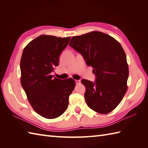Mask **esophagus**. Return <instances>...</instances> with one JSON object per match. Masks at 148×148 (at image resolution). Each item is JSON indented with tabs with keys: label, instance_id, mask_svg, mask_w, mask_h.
I'll list each match as a JSON object with an SVG mask.
<instances>
[{
	"label": "esophagus",
	"instance_id": "34e87169",
	"mask_svg": "<svg viewBox=\"0 0 148 148\" xmlns=\"http://www.w3.org/2000/svg\"><path fill=\"white\" fill-rule=\"evenodd\" d=\"M75 82H76V83L77 84H78L81 83V81L80 80H75Z\"/></svg>",
	"mask_w": 148,
	"mask_h": 148
}]
</instances>
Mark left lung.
<instances>
[{"label":"left lung","mask_w":148,"mask_h":148,"mask_svg":"<svg viewBox=\"0 0 148 148\" xmlns=\"http://www.w3.org/2000/svg\"><path fill=\"white\" fill-rule=\"evenodd\" d=\"M69 46L93 68L95 81L81 80L88 106L101 114L111 112L127 90L129 72L122 46L111 36L97 31L72 37Z\"/></svg>","instance_id":"1"}]
</instances>
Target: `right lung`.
I'll use <instances>...</instances> for the list:
<instances>
[{
	"label": "right lung",
	"mask_w": 148,
	"mask_h": 148,
	"mask_svg": "<svg viewBox=\"0 0 148 148\" xmlns=\"http://www.w3.org/2000/svg\"><path fill=\"white\" fill-rule=\"evenodd\" d=\"M70 39L41 35L28 44L22 53L21 86L34 111L45 118L62 115L68 108L69 95L74 89L73 79L62 80L51 75Z\"/></svg>",
	"instance_id": "right-lung-1"
}]
</instances>
